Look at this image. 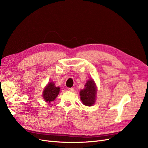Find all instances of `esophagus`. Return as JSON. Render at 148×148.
Returning a JSON list of instances; mask_svg holds the SVG:
<instances>
[{"instance_id":"esophagus-1","label":"esophagus","mask_w":148,"mask_h":148,"mask_svg":"<svg viewBox=\"0 0 148 148\" xmlns=\"http://www.w3.org/2000/svg\"><path fill=\"white\" fill-rule=\"evenodd\" d=\"M68 90L70 91H71V92H73L75 91V89L73 88H69L68 89Z\"/></svg>"}]
</instances>
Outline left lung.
I'll list each match as a JSON object with an SVG mask.
<instances>
[{
  "mask_svg": "<svg viewBox=\"0 0 148 148\" xmlns=\"http://www.w3.org/2000/svg\"><path fill=\"white\" fill-rule=\"evenodd\" d=\"M96 87L92 79H89L84 85V88L80 91V96L83 104L87 106L94 104L96 99Z\"/></svg>",
  "mask_w": 148,
  "mask_h": 148,
  "instance_id": "1",
  "label": "left lung"
}]
</instances>
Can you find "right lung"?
Returning a JSON list of instances; mask_svg holds the SVG:
<instances>
[{"mask_svg":"<svg viewBox=\"0 0 148 148\" xmlns=\"http://www.w3.org/2000/svg\"><path fill=\"white\" fill-rule=\"evenodd\" d=\"M60 91V88L56 87L55 84L53 83H49L47 86L44 89L43 97L46 102H51L55 100L56 97L59 95Z\"/></svg>","mask_w":148,"mask_h":148,"instance_id":"1","label":"right lung"}]
</instances>
